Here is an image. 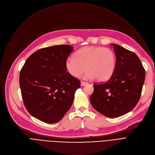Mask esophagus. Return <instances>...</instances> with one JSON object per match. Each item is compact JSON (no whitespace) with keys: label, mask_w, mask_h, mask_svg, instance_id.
I'll return each instance as SVG.
<instances>
[{"label":"esophagus","mask_w":155,"mask_h":155,"mask_svg":"<svg viewBox=\"0 0 155 155\" xmlns=\"http://www.w3.org/2000/svg\"><path fill=\"white\" fill-rule=\"evenodd\" d=\"M87 84V83L86 82H84V81H81V86H84L85 85H86Z\"/></svg>","instance_id":"34e87169"}]
</instances>
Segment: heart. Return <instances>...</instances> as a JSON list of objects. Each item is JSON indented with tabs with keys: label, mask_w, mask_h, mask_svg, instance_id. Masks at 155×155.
<instances>
[{
	"label": "heart",
	"mask_w": 155,
	"mask_h": 155,
	"mask_svg": "<svg viewBox=\"0 0 155 155\" xmlns=\"http://www.w3.org/2000/svg\"><path fill=\"white\" fill-rule=\"evenodd\" d=\"M117 59L109 48L87 46L80 49L74 57L65 61V68L71 75L79 77L86 69L83 78L105 81L111 78L116 68Z\"/></svg>",
	"instance_id": "heart-1"
}]
</instances>
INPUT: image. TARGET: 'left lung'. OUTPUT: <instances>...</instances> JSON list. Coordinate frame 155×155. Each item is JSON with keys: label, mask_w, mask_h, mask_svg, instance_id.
I'll use <instances>...</instances> for the list:
<instances>
[{"label": "left lung", "mask_w": 155, "mask_h": 155, "mask_svg": "<svg viewBox=\"0 0 155 155\" xmlns=\"http://www.w3.org/2000/svg\"><path fill=\"white\" fill-rule=\"evenodd\" d=\"M117 64L114 74L107 82L95 83L90 102L98 112L116 118L130 112L139 101L145 71L133 52L112 43Z\"/></svg>", "instance_id": "left-lung-1"}]
</instances>
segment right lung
<instances>
[{
	"mask_svg": "<svg viewBox=\"0 0 155 155\" xmlns=\"http://www.w3.org/2000/svg\"><path fill=\"white\" fill-rule=\"evenodd\" d=\"M73 50L69 45L41 48L28 58L21 70L19 86L25 106L43 122H59L80 87V81L65 68V61Z\"/></svg>",
	"mask_w": 155,
	"mask_h": 155,
	"instance_id": "obj_1",
	"label": "right lung"
}]
</instances>
